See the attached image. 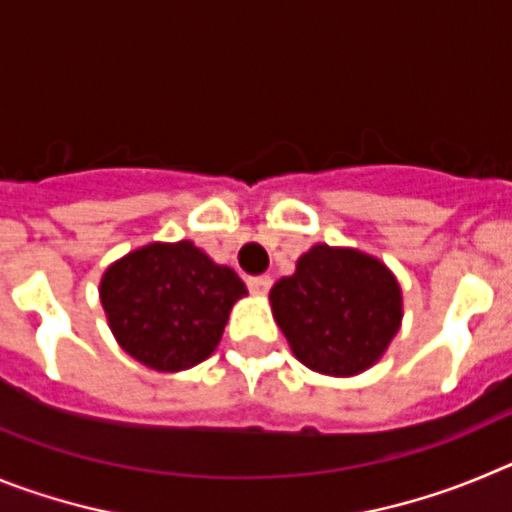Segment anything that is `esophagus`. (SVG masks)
Instances as JSON below:
<instances>
[{
	"mask_svg": "<svg viewBox=\"0 0 512 512\" xmlns=\"http://www.w3.org/2000/svg\"><path fill=\"white\" fill-rule=\"evenodd\" d=\"M248 289H251L253 295H266L271 289V277L261 274V277H248Z\"/></svg>",
	"mask_w": 512,
	"mask_h": 512,
	"instance_id": "esophagus-1",
	"label": "esophagus"
}]
</instances>
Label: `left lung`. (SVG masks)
Wrapping results in <instances>:
<instances>
[{"label": "left lung", "mask_w": 512, "mask_h": 512, "mask_svg": "<svg viewBox=\"0 0 512 512\" xmlns=\"http://www.w3.org/2000/svg\"><path fill=\"white\" fill-rule=\"evenodd\" d=\"M269 300L292 354L330 377H354L377 364L402 323L395 274L356 248L312 246L295 274L271 287Z\"/></svg>", "instance_id": "1"}]
</instances>
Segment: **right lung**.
<instances>
[{"instance_id":"add662e5","label":"right lung","mask_w":512,"mask_h":512,"mask_svg":"<svg viewBox=\"0 0 512 512\" xmlns=\"http://www.w3.org/2000/svg\"><path fill=\"white\" fill-rule=\"evenodd\" d=\"M243 295L241 277L192 241L148 243L107 266L99 282L117 343L156 372L205 361Z\"/></svg>"}]
</instances>
